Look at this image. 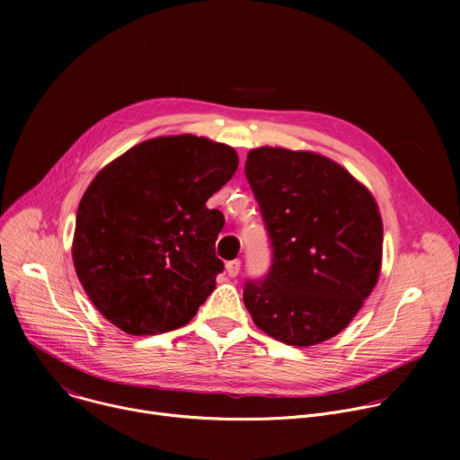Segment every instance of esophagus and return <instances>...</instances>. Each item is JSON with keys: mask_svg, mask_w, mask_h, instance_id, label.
<instances>
[{"mask_svg": "<svg viewBox=\"0 0 460 460\" xmlns=\"http://www.w3.org/2000/svg\"><path fill=\"white\" fill-rule=\"evenodd\" d=\"M226 271H227V275H229L231 279L238 277V273H240V260H231V261H227Z\"/></svg>", "mask_w": 460, "mask_h": 460, "instance_id": "34e87169", "label": "esophagus"}]
</instances>
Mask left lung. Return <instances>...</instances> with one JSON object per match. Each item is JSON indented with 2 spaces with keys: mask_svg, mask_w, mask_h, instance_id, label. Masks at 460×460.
<instances>
[{
  "mask_svg": "<svg viewBox=\"0 0 460 460\" xmlns=\"http://www.w3.org/2000/svg\"><path fill=\"white\" fill-rule=\"evenodd\" d=\"M245 176L273 245L268 279L243 289L252 322L288 346L333 339L380 275L376 200L348 169L313 151L251 149Z\"/></svg>",
  "mask_w": 460,
  "mask_h": 460,
  "instance_id": "left-lung-1",
  "label": "left lung"
}]
</instances>
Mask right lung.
<instances>
[{"label": "right lung", "mask_w": 460, "mask_h": 460, "mask_svg": "<svg viewBox=\"0 0 460 460\" xmlns=\"http://www.w3.org/2000/svg\"><path fill=\"white\" fill-rule=\"evenodd\" d=\"M238 167L204 137L146 140L107 164L82 196L73 261L94 307L128 335L185 325L217 288L224 215L208 200Z\"/></svg>", "instance_id": "right-lung-1"}]
</instances>
